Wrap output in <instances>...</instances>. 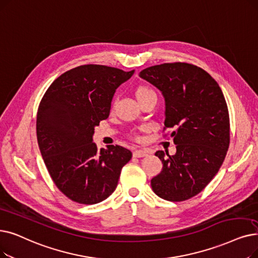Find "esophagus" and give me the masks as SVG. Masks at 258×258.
Here are the masks:
<instances>
[{"label": "esophagus", "mask_w": 258, "mask_h": 258, "mask_svg": "<svg viewBox=\"0 0 258 258\" xmlns=\"http://www.w3.org/2000/svg\"><path fill=\"white\" fill-rule=\"evenodd\" d=\"M148 155V152L144 151V150H136L133 152V156L134 157H144Z\"/></svg>", "instance_id": "34e87169"}]
</instances>
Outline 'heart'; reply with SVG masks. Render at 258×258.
Segmentation results:
<instances>
[{"mask_svg":"<svg viewBox=\"0 0 258 258\" xmlns=\"http://www.w3.org/2000/svg\"><path fill=\"white\" fill-rule=\"evenodd\" d=\"M135 96H136L138 101H141V100L148 98L150 96H156V94H155V92L153 91V89L150 88L149 86H147V85H139V86H137L135 88ZM133 138L134 139H139L138 135H137V134H135V133L133 134Z\"/></svg>","mask_w":258,"mask_h":258,"instance_id":"1","label":"heart"}]
</instances>
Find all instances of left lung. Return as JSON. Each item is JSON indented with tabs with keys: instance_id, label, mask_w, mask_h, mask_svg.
<instances>
[{
	"instance_id": "1",
	"label": "left lung",
	"mask_w": 258,
	"mask_h": 258,
	"mask_svg": "<svg viewBox=\"0 0 258 258\" xmlns=\"http://www.w3.org/2000/svg\"><path fill=\"white\" fill-rule=\"evenodd\" d=\"M142 79L160 89L165 100L163 132L176 154L156 152L162 171L151 180L156 195L184 201L199 194L218 173L230 145V117L221 88L200 67L184 62L154 65L140 72ZM166 136V135H164Z\"/></svg>"
}]
</instances>
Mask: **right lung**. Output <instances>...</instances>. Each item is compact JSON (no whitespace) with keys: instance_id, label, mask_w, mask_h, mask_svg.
<instances>
[{"instance_id":"1","label":"right lung","mask_w":258,"mask_h":258,"mask_svg":"<svg viewBox=\"0 0 258 258\" xmlns=\"http://www.w3.org/2000/svg\"><path fill=\"white\" fill-rule=\"evenodd\" d=\"M134 71L87 64L67 71L44 94L37 113L38 144L54 184L71 200L95 205L116 189L132 152L120 145L98 150L95 126L107 119L116 88Z\"/></svg>"}]
</instances>
